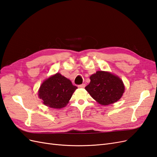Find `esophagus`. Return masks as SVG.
Returning a JSON list of instances; mask_svg holds the SVG:
<instances>
[{
  "instance_id": "34e87169",
  "label": "esophagus",
  "mask_w": 157,
  "mask_h": 157,
  "mask_svg": "<svg viewBox=\"0 0 157 157\" xmlns=\"http://www.w3.org/2000/svg\"><path fill=\"white\" fill-rule=\"evenodd\" d=\"M85 86H86V84H82L78 85V88H84Z\"/></svg>"
}]
</instances>
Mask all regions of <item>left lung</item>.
I'll return each instance as SVG.
<instances>
[{
	"instance_id": "left-lung-1",
	"label": "left lung",
	"mask_w": 157,
	"mask_h": 157,
	"mask_svg": "<svg viewBox=\"0 0 157 157\" xmlns=\"http://www.w3.org/2000/svg\"><path fill=\"white\" fill-rule=\"evenodd\" d=\"M90 78V82L85 89L101 105H107L117 101L124 92L122 80L110 73L97 71Z\"/></svg>"
}]
</instances>
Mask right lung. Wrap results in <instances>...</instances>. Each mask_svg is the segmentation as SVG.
I'll return each mask as SVG.
<instances>
[{"label": "right lung", "instance_id": "obj_1", "mask_svg": "<svg viewBox=\"0 0 157 157\" xmlns=\"http://www.w3.org/2000/svg\"><path fill=\"white\" fill-rule=\"evenodd\" d=\"M77 88L70 80L59 73H56L41 84L39 96L45 105L61 109L67 105Z\"/></svg>", "mask_w": 157, "mask_h": 157}]
</instances>
